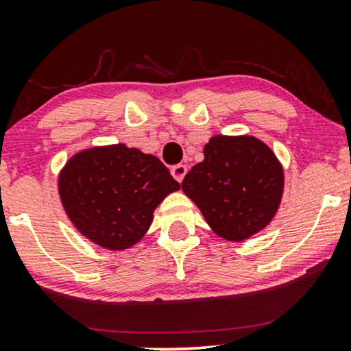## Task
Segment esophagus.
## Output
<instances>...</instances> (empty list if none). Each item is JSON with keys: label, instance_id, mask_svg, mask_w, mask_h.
Instances as JSON below:
<instances>
[{"label": "esophagus", "instance_id": "obj_1", "mask_svg": "<svg viewBox=\"0 0 351 351\" xmlns=\"http://www.w3.org/2000/svg\"><path fill=\"white\" fill-rule=\"evenodd\" d=\"M186 171H188V168H186V165H175V167L171 168V175H173V178H175L176 181H183V178H184V175H186Z\"/></svg>", "mask_w": 351, "mask_h": 351}]
</instances>
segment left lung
<instances>
[{
	"instance_id": "obj_1",
	"label": "left lung",
	"mask_w": 351,
	"mask_h": 351,
	"mask_svg": "<svg viewBox=\"0 0 351 351\" xmlns=\"http://www.w3.org/2000/svg\"><path fill=\"white\" fill-rule=\"evenodd\" d=\"M181 189L217 236L239 243L276 216L284 170L256 136L216 135L204 145V160L186 173Z\"/></svg>"
}]
</instances>
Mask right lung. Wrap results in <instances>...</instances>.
<instances>
[{"mask_svg":"<svg viewBox=\"0 0 351 351\" xmlns=\"http://www.w3.org/2000/svg\"><path fill=\"white\" fill-rule=\"evenodd\" d=\"M180 183L156 156L123 143L75 153L59 175V195L82 236L110 251L138 243L153 211Z\"/></svg>","mask_w":351,"mask_h":351,"instance_id":"right-lung-1","label":"right lung"}]
</instances>
